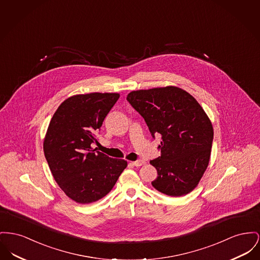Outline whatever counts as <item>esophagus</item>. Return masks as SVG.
<instances>
[{"label":"esophagus","instance_id":"34e87169","mask_svg":"<svg viewBox=\"0 0 260 260\" xmlns=\"http://www.w3.org/2000/svg\"><path fill=\"white\" fill-rule=\"evenodd\" d=\"M145 163H146V162H145V161H143V160H138V161H135V162H133L134 166H136V167H140V166L144 165Z\"/></svg>","mask_w":260,"mask_h":260}]
</instances>
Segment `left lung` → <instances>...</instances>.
<instances>
[{"label":"left lung","mask_w":260,"mask_h":260,"mask_svg":"<svg viewBox=\"0 0 260 260\" xmlns=\"http://www.w3.org/2000/svg\"><path fill=\"white\" fill-rule=\"evenodd\" d=\"M131 105L143 117L153 138L161 136V156L151 160L158 177L152 185L183 197L199 184L210 160L213 126L199 102L177 86L129 92Z\"/></svg>","instance_id":"8db88e82"}]
</instances>
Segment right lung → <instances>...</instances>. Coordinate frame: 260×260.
Returning <instances> with one entry per match:
<instances>
[{"label":"right lung","instance_id":"add662e5","mask_svg":"<svg viewBox=\"0 0 260 260\" xmlns=\"http://www.w3.org/2000/svg\"><path fill=\"white\" fill-rule=\"evenodd\" d=\"M119 93L77 94L53 115L43 142L47 162L67 197L80 204L103 199L117 183L127 162L91 147Z\"/></svg>","mask_w":260,"mask_h":260}]
</instances>
